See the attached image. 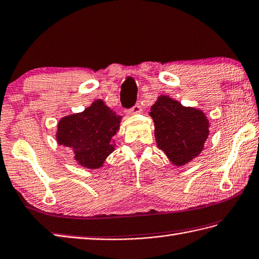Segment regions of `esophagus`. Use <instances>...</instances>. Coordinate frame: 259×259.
<instances>
[{
    "label": "esophagus",
    "instance_id": "obj_1",
    "mask_svg": "<svg viewBox=\"0 0 259 259\" xmlns=\"http://www.w3.org/2000/svg\"><path fill=\"white\" fill-rule=\"evenodd\" d=\"M140 112H142V106H140V104H136L133 109L128 111V113L131 115H135V114H139Z\"/></svg>",
    "mask_w": 259,
    "mask_h": 259
}]
</instances>
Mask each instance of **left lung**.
Here are the masks:
<instances>
[{
	"label": "left lung",
	"mask_w": 259,
	"mask_h": 259,
	"mask_svg": "<svg viewBox=\"0 0 259 259\" xmlns=\"http://www.w3.org/2000/svg\"><path fill=\"white\" fill-rule=\"evenodd\" d=\"M149 115L154 121L157 147L173 165H186L204 149L209 121L201 110L162 95L150 107Z\"/></svg>",
	"instance_id": "obj_1"
}]
</instances>
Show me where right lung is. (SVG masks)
I'll list each match as a JSON object with an SVG mask.
<instances>
[{"instance_id": "add662e5", "label": "right lung", "mask_w": 259, "mask_h": 259, "mask_svg": "<svg viewBox=\"0 0 259 259\" xmlns=\"http://www.w3.org/2000/svg\"><path fill=\"white\" fill-rule=\"evenodd\" d=\"M121 119L104 101L96 100L80 113L67 115L59 121L56 142L72 149L79 165L96 170L113 153V137L119 131Z\"/></svg>"}]
</instances>
